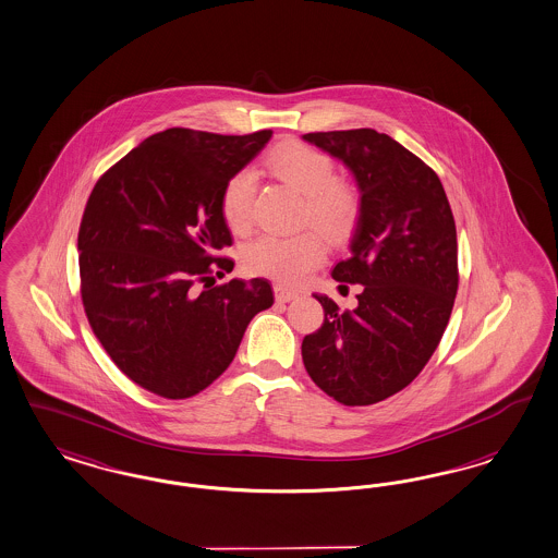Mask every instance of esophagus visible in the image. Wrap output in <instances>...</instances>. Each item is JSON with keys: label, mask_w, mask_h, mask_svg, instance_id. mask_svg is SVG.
I'll return each mask as SVG.
<instances>
[{"label": "esophagus", "mask_w": 558, "mask_h": 558, "mask_svg": "<svg viewBox=\"0 0 558 558\" xmlns=\"http://www.w3.org/2000/svg\"><path fill=\"white\" fill-rule=\"evenodd\" d=\"M274 296H276V301H278V303H290V301H294V299L299 296V292H296V290L284 289V287L276 284V287H274Z\"/></svg>", "instance_id": "34e87169"}]
</instances>
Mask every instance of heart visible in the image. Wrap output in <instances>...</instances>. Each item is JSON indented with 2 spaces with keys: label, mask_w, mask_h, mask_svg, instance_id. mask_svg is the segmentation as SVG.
<instances>
[{
  "label": "heart",
  "mask_w": 558,
  "mask_h": 558,
  "mask_svg": "<svg viewBox=\"0 0 558 558\" xmlns=\"http://www.w3.org/2000/svg\"><path fill=\"white\" fill-rule=\"evenodd\" d=\"M269 169L305 195V220H311L327 234L344 231L354 211V197L336 181V167L327 154L305 144H287L268 156ZM255 195V174L250 169L229 177L220 195V208L232 231H243L251 220ZM326 257V243L317 232L290 236L262 234L245 247V266L276 278L284 284H296L317 268Z\"/></svg>",
  "instance_id": "heart-1"
}]
</instances>
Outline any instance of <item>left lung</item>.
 I'll list each match as a JSON object with an SVG mask.
<instances>
[{
	"mask_svg": "<svg viewBox=\"0 0 558 558\" xmlns=\"http://www.w3.org/2000/svg\"><path fill=\"white\" fill-rule=\"evenodd\" d=\"M303 140L356 181L350 257L331 276L363 287L352 311L313 294L326 317L305 336L303 363L340 404H377L412 384L441 342L458 292L453 214L435 171L389 135L365 128Z\"/></svg>",
	"mask_w": 558,
	"mask_h": 558,
	"instance_id": "8db88e82",
	"label": "left lung"
}]
</instances>
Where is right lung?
Segmentation results:
<instances>
[{
    "mask_svg": "<svg viewBox=\"0 0 558 558\" xmlns=\"http://www.w3.org/2000/svg\"><path fill=\"white\" fill-rule=\"evenodd\" d=\"M271 137L171 128L98 179L77 232L82 303L107 354L160 398H192L234 359L251 319L274 305L266 278H232L222 187Z\"/></svg>",
    "mask_w": 558,
    "mask_h": 558,
    "instance_id": "add662e5",
    "label": "right lung"
}]
</instances>
